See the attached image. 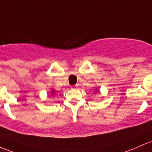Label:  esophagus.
I'll return each instance as SVG.
<instances>
[{"label":"esophagus","mask_w":152,"mask_h":152,"mask_svg":"<svg viewBox=\"0 0 152 152\" xmlns=\"http://www.w3.org/2000/svg\"><path fill=\"white\" fill-rule=\"evenodd\" d=\"M77 85H73V86H72L71 87V88L72 89H77Z\"/></svg>","instance_id":"obj_1"}]
</instances>
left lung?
Masks as SVG:
<instances>
[{"mask_svg":"<svg viewBox=\"0 0 152 152\" xmlns=\"http://www.w3.org/2000/svg\"><path fill=\"white\" fill-rule=\"evenodd\" d=\"M98 92L100 93V90H98V88H97L96 89H95V93H98Z\"/></svg>","mask_w":152,"mask_h":152,"instance_id":"8db88e82","label":"left lung"}]
</instances>
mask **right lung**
Here are the masks:
<instances>
[{"instance_id":"obj_1","label":"right lung","mask_w":152,"mask_h":152,"mask_svg":"<svg viewBox=\"0 0 152 152\" xmlns=\"http://www.w3.org/2000/svg\"><path fill=\"white\" fill-rule=\"evenodd\" d=\"M55 93H56V91H55V90H54V89H52V91L50 92L51 95H54V94H55Z\"/></svg>"}]
</instances>
